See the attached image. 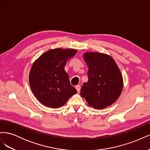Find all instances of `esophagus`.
Segmentation results:
<instances>
[{"label": "esophagus", "instance_id": "esophagus-1", "mask_svg": "<svg viewBox=\"0 0 150 150\" xmlns=\"http://www.w3.org/2000/svg\"><path fill=\"white\" fill-rule=\"evenodd\" d=\"M76 90H77V91L78 92H79V91H80V89H81V86L80 85H77L76 86Z\"/></svg>", "mask_w": 150, "mask_h": 150}]
</instances>
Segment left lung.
I'll use <instances>...</instances> for the list:
<instances>
[{
  "label": "left lung",
  "instance_id": "obj_1",
  "mask_svg": "<svg viewBox=\"0 0 150 150\" xmlns=\"http://www.w3.org/2000/svg\"><path fill=\"white\" fill-rule=\"evenodd\" d=\"M83 58L89 68L88 81L81 88V96L98 110L111 105L120 97L123 87L115 61L110 56L99 52H86Z\"/></svg>",
  "mask_w": 150,
  "mask_h": 150
}]
</instances>
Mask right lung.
I'll list each match as a JSON object with an SVG mask.
<instances>
[{"label": "right lung", "mask_w": 150, "mask_h": 150, "mask_svg": "<svg viewBox=\"0 0 150 150\" xmlns=\"http://www.w3.org/2000/svg\"><path fill=\"white\" fill-rule=\"evenodd\" d=\"M77 51L54 49L44 53L36 60L29 73L32 91L44 106L57 108L65 104L77 90L70 84L64 67Z\"/></svg>", "instance_id": "add662e5"}]
</instances>
